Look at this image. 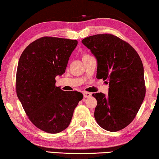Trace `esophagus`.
<instances>
[{"mask_svg": "<svg viewBox=\"0 0 159 159\" xmlns=\"http://www.w3.org/2000/svg\"><path fill=\"white\" fill-rule=\"evenodd\" d=\"M83 95H84V98H90L91 95H92V93H88V92H84Z\"/></svg>", "mask_w": 159, "mask_h": 159, "instance_id": "esophagus-1", "label": "esophagus"}]
</instances>
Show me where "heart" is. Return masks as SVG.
<instances>
[{"label": "heart", "instance_id": "heart-1", "mask_svg": "<svg viewBox=\"0 0 159 159\" xmlns=\"http://www.w3.org/2000/svg\"><path fill=\"white\" fill-rule=\"evenodd\" d=\"M88 56V54H85V55H84L83 56Z\"/></svg>", "mask_w": 159, "mask_h": 159}]
</instances>
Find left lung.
Masks as SVG:
<instances>
[{
    "label": "left lung",
    "mask_w": 159,
    "mask_h": 159,
    "mask_svg": "<svg viewBox=\"0 0 159 159\" xmlns=\"http://www.w3.org/2000/svg\"><path fill=\"white\" fill-rule=\"evenodd\" d=\"M82 43L97 59L96 77L109 85L108 95L93 94L95 120L107 131L122 129L134 119L145 95L142 61L129 43L113 34H95Z\"/></svg>",
    "instance_id": "8db88e82"
}]
</instances>
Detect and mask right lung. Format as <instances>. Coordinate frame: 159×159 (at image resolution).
Segmentation results:
<instances>
[{"instance_id": "right-lung-1", "label": "right lung", "mask_w": 159, "mask_h": 159, "mask_svg": "<svg viewBox=\"0 0 159 159\" xmlns=\"http://www.w3.org/2000/svg\"><path fill=\"white\" fill-rule=\"evenodd\" d=\"M77 40L43 37L28 45L16 71L17 97L34 126L51 134L68 127L74 111L83 98L77 91L56 86L55 78L65 72Z\"/></svg>"}]
</instances>
